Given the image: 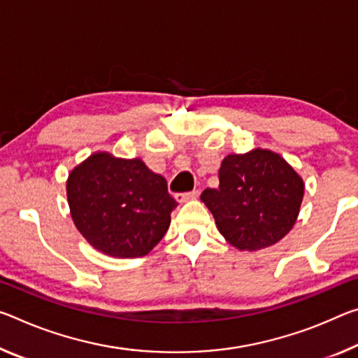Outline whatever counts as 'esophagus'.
Masks as SVG:
<instances>
[{"mask_svg":"<svg viewBox=\"0 0 358 358\" xmlns=\"http://www.w3.org/2000/svg\"><path fill=\"white\" fill-rule=\"evenodd\" d=\"M199 197V191L194 189V191H189V192H181V194L175 196V199L178 202H188V201H194Z\"/></svg>","mask_w":358,"mask_h":358,"instance_id":"1","label":"esophagus"}]
</instances>
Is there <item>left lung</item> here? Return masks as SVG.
I'll use <instances>...</instances> for the list:
<instances>
[{
    "mask_svg": "<svg viewBox=\"0 0 358 358\" xmlns=\"http://www.w3.org/2000/svg\"><path fill=\"white\" fill-rule=\"evenodd\" d=\"M218 178V188H207L201 201L232 247L257 252L292 231L301 208L304 181L280 155L264 148L228 155L221 161Z\"/></svg>",
    "mask_w": 358,
    "mask_h": 358,
    "instance_id": "1",
    "label": "left lung"
}]
</instances>
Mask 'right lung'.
<instances>
[{"instance_id": "add662e5", "label": "right lung", "mask_w": 358, "mask_h": 358, "mask_svg": "<svg viewBox=\"0 0 358 358\" xmlns=\"http://www.w3.org/2000/svg\"><path fill=\"white\" fill-rule=\"evenodd\" d=\"M66 199L73 223L95 250L113 258L148 255L170 226L178 206L167 181L140 157L97 151L71 170Z\"/></svg>"}]
</instances>
